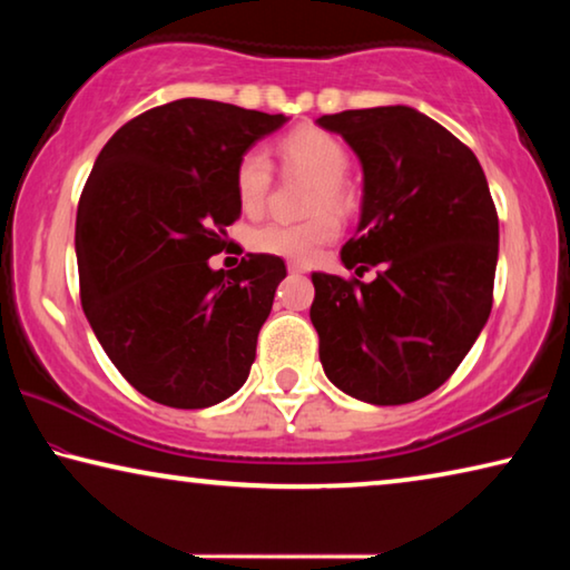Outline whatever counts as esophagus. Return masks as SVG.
Returning a JSON list of instances; mask_svg holds the SVG:
<instances>
[{
    "instance_id": "1",
    "label": "esophagus",
    "mask_w": 570,
    "mask_h": 570,
    "mask_svg": "<svg viewBox=\"0 0 570 570\" xmlns=\"http://www.w3.org/2000/svg\"><path fill=\"white\" fill-rule=\"evenodd\" d=\"M286 268H288V274H304L306 272V266L298 264V262H288Z\"/></svg>"
}]
</instances>
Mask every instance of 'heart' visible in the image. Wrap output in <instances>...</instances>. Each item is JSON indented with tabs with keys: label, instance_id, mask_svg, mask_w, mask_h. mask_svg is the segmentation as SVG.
Returning a JSON list of instances; mask_svg holds the SVG:
<instances>
[{
	"label": "heart",
	"instance_id": "b5f03b06",
	"mask_svg": "<svg viewBox=\"0 0 570 570\" xmlns=\"http://www.w3.org/2000/svg\"><path fill=\"white\" fill-rule=\"evenodd\" d=\"M276 153L286 170L314 178L312 198H308V210L314 216L298 224L268 220L264 226H256L248 234V246L258 254L308 262L316 250L340 236L342 224L333 210L350 214L356 204V193L346 180L350 150L336 135L322 128H298L276 142ZM272 163L262 150H248L238 158L234 188L238 206L246 216L262 214L272 193Z\"/></svg>",
	"mask_w": 570,
	"mask_h": 570
}]
</instances>
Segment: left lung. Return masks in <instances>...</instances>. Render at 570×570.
<instances>
[{"label": "left lung", "mask_w": 570, "mask_h": 570, "mask_svg": "<svg viewBox=\"0 0 570 570\" xmlns=\"http://www.w3.org/2000/svg\"><path fill=\"white\" fill-rule=\"evenodd\" d=\"M364 168L362 220L340 256L360 278L312 274L320 360L372 404L428 397L465 360L493 308L498 210L465 142L404 105L322 115Z\"/></svg>", "instance_id": "obj_1"}]
</instances>
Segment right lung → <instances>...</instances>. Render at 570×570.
Instances as JSON below:
<instances>
[{
  "instance_id": "1",
  "label": "right lung",
  "mask_w": 570,
  "mask_h": 570,
  "mask_svg": "<svg viewBox=\"0 0 570 570\" xmlns=\"http://www.w3.org/2000/svg\"><path fill=\"white\" fill-rule=\"evenodd\" d=\"M284 122L173 100L125 122L95 160L75 226L80 302L110 362L153 402L210 407L248 377L286 266L248 254L214 272L208 258L240 216L238 158Z\"/></svg>"
}]
</instances>
